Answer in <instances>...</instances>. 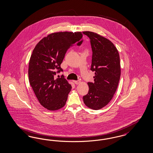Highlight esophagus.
<instances>
[{
  "mask_svg": "<svg viewBox=\"0 0 153 153\" xmlns=\"http://www.w3.org/2000/svg\"><path fill=\"white\" fill-rule=\"evenodd\" d=\"M74 84H76V85H78V84H79V83H80V81H79V80L74 81Z\"/></svg>",
  "mask_w": 153,
  "mask_h": 153,
  "instance_id": "obj_1",
  "label": "esophagus"
}]
</instances>
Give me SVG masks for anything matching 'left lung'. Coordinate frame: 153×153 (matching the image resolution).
Listing matches in <instances>:
<instances>
[{
    "instance_id": "left-lung-1",
    "label": "left lung",
    "mask_w": 153,
    "mask_h": 153,
    "mask_svg": "<svg viewBox=\"0 0 153 153\" xmlns=\"http://www.w3.org/2000/svg\"><path fill=\"white\" fill-rule=\"evenodd\" d=\"M82 33L91 40V70L95 72L94 82H88L89 92L83 100L88 108L99 110L110 102L116 91L121 76L120 55L109 40L93 32Z\"/></svg>"
}]
</instances>
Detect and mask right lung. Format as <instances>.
Segmentation results:
<instances>
[{"instance_id":"add662e5","label":"right lung","mask_w":153,"mask_h":153,"mask_svg":"<svg viewBox=\"0 0 153 153\" xmlns=\"http://www.w3.org/2000/svg\"><path fill=\"white\" fill-rule=\"evenodd\" d=\"M80 32H60L44 37L32 52L29 62L28 77L38 101L49 110H58L66 103L72 86L62 75L60 65L71 47L80 45L83 40Z\"/></svg>"}]
</instances>
